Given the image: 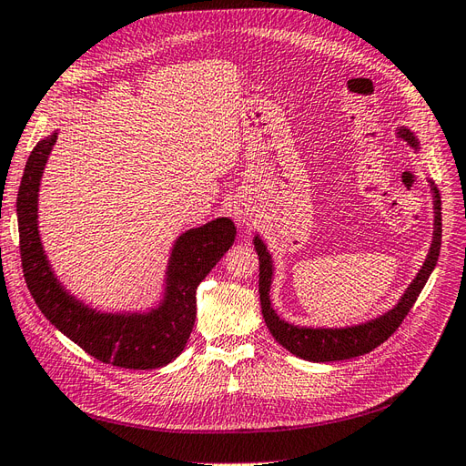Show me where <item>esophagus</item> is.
<instances>
[{
	"label": "esophagus",
	"mask_w": 466,
	"mask_h": 466,
	"mask_svg": "<svg viewBox=\"0 0 466 466\" xmlns=\"http://www.w3.org/2000/svg\"><path fill=\"white\" fill-rule=\"evenodd\" d=\"M234 217L238 218V222H246V218H248L242 211H236V213H234Z\"/></svg>",
	"instance_id": "1"
}]
</instances>
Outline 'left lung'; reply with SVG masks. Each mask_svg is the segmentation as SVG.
I'll list each match as a JSON object with an SVG mask.
<instances>
[{
    "label": "left lung",
    "mask_w": 466,
    "mask_h": 466,
    "mask_svg": "<svg viewBox=\"0 0 466 466\" xmlns=\"http://www.w3.org/2000/svg\"><path fill=\"white\" fill-rule=\"evenodd\" d=\"M397 135L400 139L407 141L412 148H420L418 139L414 133L407 127H399ZM431 193H433V239L428 251V258L420 268L416 279L409 284V289L404 290L397 306L389 309L387 313L380 315V318L370 319L366 323L352 325V327H340V329H325V327H299L292 325L289 321L280 319L271 306V282H273V259L271 253L267 251V246L259 236H255L253 246L259 258V298H261V311L265 323L268 327L271 335L282 344L284 349L292 352L298 358H304L308 362H337V360H349L371 352L378 349L381 342H385L391 337L402 319L407 318V313L414 306L416 298L426 287V282L433 271L435 263L440 258L441 248V198L438 187L433 186L430 179Z\"/></svg>",
    "instance_id": "left-lung-1"
}]
</instances>
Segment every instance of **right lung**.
<instances>
[{
    "label": "right lung",
    "mask_w": 466,
    "mask_h": 466,
    "mask_svg": "<svg viewBox=\"0 0 466 466\" xmlns=\"http://www.w3.org/2000/svg\"><path fill=\"white\" fill-rule=\"evenodd\" d=\"M57 133L36 143L17 193L19 248L26 287L56 329L104 364L155 370L182 354L198 309L199 282L230 249L234 222L215 218L179 236L168 261L160 304L145 313H102L71 296L54 275L38 234V189Z\"/></svg>",
    "instance_id": "obj_1"
}]
</instances>
